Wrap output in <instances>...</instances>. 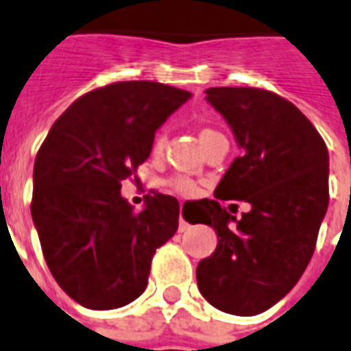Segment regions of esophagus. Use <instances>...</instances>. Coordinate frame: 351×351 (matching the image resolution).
Masks as SVG:
<instances>
[{
	"mask_svg": "<svg viewBox=\"0 0 351 351\" xmlns=\"http://www.w3.org/2000/svg\"><path fill=\"white\" fill-rule=\"evenodd\" d=\"M190 228V224L183 219V215H179V232H186Z\"/></svg>",
	"mask_w": 351,
	"mask_h": 351,
	"instance_id": "1",
	"label": "esophagus"
}]
</instances>
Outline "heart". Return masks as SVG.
I'll use <instances>...</instances> for the list:
<instances>
[{"label":"heart","mask_w":351,"mask_h":351,"mask_svg":"<svg viewBox=\"0 0 351 351\" xmlns=\"http://www.w3.org/2000/svg\"><path fill=\"white\" fill-rule=\"evenodd\" d=\"M217 134H219V132L214 130V128H203V130L199 132V139H201V143H206L210 137L217 136ZM165 145H167V134H165V132H159L158 136H156V139H154V147H152L154 154L162 152ZM172 186L178 190V192L183 193V195H193V193L197 192L195 184H193L190 179H184V178L173 179Z\"/></svg>","instance_id":"b5f03b06"}]
</instances>
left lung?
<instances>
[{
	"instance_id": "1",
	"label": "left lung",
	"mask_w": 351,
	"mask_h": 351,
	"mask_svg": "<svg viewBox=\"0 0 351 351\" xmlns=\"http://www.w3.org/2000/svg\"><path fill=\"white\" fill-rule=\"evenodd\" d=\"M206 101L226 119L243 156L230 165L201 219L217 248L197 265V287L221 312L257 315L281 301L312 259L328 208V148L285 97L250 86H214ZM245 200L235 220L221 200ZM234 223H232L231 221Z\"/></svg>"
}]
</instances>
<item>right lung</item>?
Returning <instances> with one entry per match:
<instances>
[{"label":"right lung","mask_w":351,"mask_h":351,"mask_svg":"<svg viewBox=\"0 0 351 351\" xmlns=\"http://www.w3.org/2000/svg\"><path fill=\"white\" fill-rule=\"evenodd\" d=\"M190 96L156 81L112 83L75 99L45 137L30 212L50 274L81 306L112 310L137 299L156 250L178 232V199L156 193L134 212L121 181Z\"/></svg>","instance_id":"add662e5"}]
</instances>
